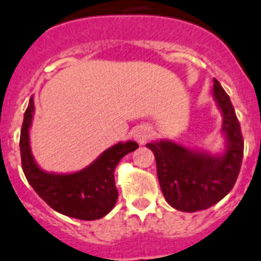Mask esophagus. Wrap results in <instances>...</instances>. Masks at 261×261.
I'll return each instance as SVG.
<instances>
[{
  "mask_svg": "<svg viewBox=\"0 0 261 261\" xmlns=\"http://www.w3.org/2000/svg\"><path fill=\"white\" fill-rule=\"evenodd\" d=\"M152 137V130L149 126H139L134 131V139L139 145H145L146 142L149 141Z\"/></svg>",
  "mask_w": 261,
  "mask_h": 261,
  "instance_id": "1",
  "label": "esophagus"
}]
</instances>
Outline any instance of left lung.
Instances as JSON below:
<instances>
[{
  "label": "left lung",
  "mask_w": 261,
  "mask_h": 261,
  "mask_svg": "<svg viewBox=\"0 0 261 261\" xmlns=\"http://www.w3.org/2000/svg\"><path fill=\"white\" fill-rule=\"evenodd\" d=\"M213 97L221 111L225 149L220 154L188 149L173 141H154L156 175L167 204L181 212L204 211L221 201L232 190L240 173L244 141L232 101L213 79Z\"/></svg>",
  "instance_id": "8db88e82"
}]
</instances>
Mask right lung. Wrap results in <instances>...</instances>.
I'll list each match as a JSON object with an SVG mask.
<instances>
[{"label":"right lung","mask_w":261,"mask_h":261,"mask_svg":"<svg viewBox=\"0 0 261 261\" xmlns=\"http://www.w3.org/2000/svg\"><path fill=\"white\" fill-rule=\"evenodd\" d=\"M33 114L35 100L31 96L20 137L21 164L28 182L46 204L61 215L86 221L105 217L118 200L114 177L116 165L126 154L137 150L138 143L119 142L105 150L92 164L75 173H50L42 170L32 154L29 128Z\"/></svg>","instance_id":"obj_1"}]
</instances>
